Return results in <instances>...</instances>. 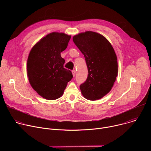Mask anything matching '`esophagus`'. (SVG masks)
<instances>
[{"label":"esophagus","mask_w":151,"mask_h":151,"mask_svg":"<svg viewBox=\"0 0 151 151\" xmlns=\"http://www.w3.org/2000/svg\"><path fill=\"white\" fill-rule=\"evenodd\" d=\"M72 72L73 76H75V75H76V70H73Z\"/></svg>","instance_id":"esophagus-1"}]
</instances>
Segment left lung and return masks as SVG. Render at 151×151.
I'll use <instances>...</instances> for the list:
<instances>
[{"label":"left lung","mask_w":151,"mask_h":151,"mask_svg":"<svg viewBox=\"0 0 151 151\" xmlns=\"http://www.w3.org/2000/svg\"><path fill=\"white\" fill-rule=\"evenodd\" d=\"M73 41L83 54L88 72L81 91L88 100L100 99L111 90L118 75L115 52L108 40L96 32L79 33Z\"/></svg>","instance_id":"8db88e82"}]
</instances>
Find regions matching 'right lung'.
<instances>
[{
	"label": "right lung",
	"instance_id": "obj_1",
	"mask_svg": "<svg viewBox=\"0 0 151 151\" xmlns=\"http://www.w3.org/2000/svg\"><path fill=\"white\" fill-rule=\"evenodd\" d=\"M71 36L52 32L42 38L32 48L27 70L32 88L43 98H60L73 78L72 72L64 68L61 52L68 47Z\"/></svg>",
	"mask_w": 151,
	"mask_h": 151
}]
</instances>
